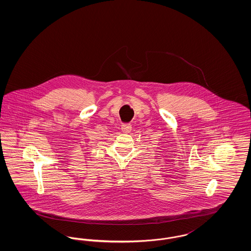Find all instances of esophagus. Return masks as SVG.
<instances>
[{
    "instance_id": "34e87169",
    "label": "esophagus",
    "mask_w": 251,
    "mask_h": 251,
    "mask_svg": "<svg viewBox=\"0 0 251 251\" xmlns=\"http://www.w3.org/2000/svg\"><path fill=\"white\" fill-rule=\"evenodd\" d=\"M121 131L125 133H129L131 131V125L130 123H125L121 126Z\"/></svg>"
}]
</instances>
